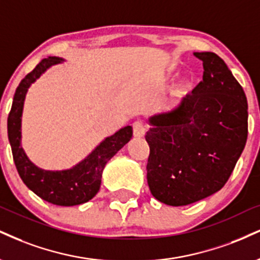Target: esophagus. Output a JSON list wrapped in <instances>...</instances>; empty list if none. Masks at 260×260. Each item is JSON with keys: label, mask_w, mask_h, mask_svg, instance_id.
<instances>
[{"label": "esophagus", "mask_w": 260, "mask_h": 260, "mask_svg": "<svg viewBox=\"0 0 260 260\" xmlns=\"http://www.w3.org/2000/svg\"><path fill=\"white\" fill-rule=\"evenodd\" d=\"M144 134H145V128H144L142 122L137 121L133 123V136L136 137V138H142L144 137Z\"/></svg>", "instance_id": "esophagus-1"}]
</instances>
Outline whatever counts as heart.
Listing matches in <instances>:
<instances>
[{
    "label": "heart",
    "instance_id": "1",
    "mask_svg": "<svg viewBox=\"0 0 260 260\" xmlns=\"http://www.w3.org/2000/svg\"><path fill=\"white\" fill-rule=\"evenodd\" d=\"M190 89H191V81L189 79H184L176 84V87L173 88V94L176 96H184L189 93Z\"/></svg>",
    "mask_w": 260,
    "mask_h": 260
}]
</instances>
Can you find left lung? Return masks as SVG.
<instances>
[{
    "label": "left lung",
    "mask_w": 260,
    "mask_h": 260,
    "mask_svg": "<svg viewBox=\"0 0 260 260\" xmlns=\"http://www.w3.org/2000/svg\"><path fill=\"white\" fill-rule=\"evenodd\" d=\"M202 81L170 111L149 118L146 178L152 196L186 206L219 191L233 173L248 134L245 92L223 59L196 52Z\"/></svg>",
    "instance_id": "left-lung-1"
}]
</instances>
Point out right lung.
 <instances>
[{
  "mask_svg": "<svg viewBox=\"0 0 260 260\" xmlns=\"http://www.w3.org/2000/svg\"><path fill=\"white\" fill-rule=\"evenodd\" d=\"M64 59L48 57L21 80L13 98L7 121L8 139L18 173L31 191L45 201L57 206H76L88 202L99 191L105 165L123 148L133 136L131 126L121 128L108 137L74 167L62 171H46L29 160L21 148V115L27 89L47 69L60 64Z\"/></svg>",
  "mask_w": 260,
  "mask_h": 260,
  "instance_id": "1",
  "label": "right lung"
}]
</instances>
